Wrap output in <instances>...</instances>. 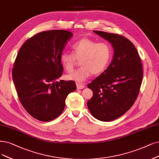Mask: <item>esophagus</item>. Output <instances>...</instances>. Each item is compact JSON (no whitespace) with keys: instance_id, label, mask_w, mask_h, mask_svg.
<instances>
[{"instance_id":"1","label":"esophagus","mask_w":159,"mask_h":159,"mask_svg":"<svg viewBox=\"0 0 159 159\" xmlns=\"http://www.w3.org/2000/svg\"><path fill=\"white\" fill-rule=\"evenodd\" d=\"M76 88H77L78 90H80V89H83L85 87V85L83 84H80V83H76Z\"/></svg>"}]
</instances>
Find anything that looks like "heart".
<instances>
[{
	"instance_id": "obj_1",
	"label": "heart",
	"mask_w": 159,
	"mask_h": 159,
	"mask_svg": "<svg viewBox=\"0 0 159 159\" xmlns=\"http://www.w3.org/2000/svg\"><path fill=\"white\" fill-rule=\"evenodd\" d=\"M72 52H63L60 62L67 72L73 69L76 60L81 67L66 76L67 80L77 83L84 82L93 75H99L106 69L112 58L113 50L107 42L98 43L89 38H83L72 46Z\"/></svg>"
}]
</instances>
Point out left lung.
<instances>
[{"mask_svg": "<svg viewBox=\"0 0 159 159\" xmlns=\"http://www.w3.org/2000/svg\"><path fill=\"white\" fill-rule=\"evenodd\" d=\"M93 32L111 43L114 55L104 72L88 84L93 96L87 105L93 116L108 122L124 115L136 100L143 79V67L130 40L120 34Z\"/></svg>", "mask_w": 159, "mask_h": 159, "instance_id": "1", "label": "left lung"}]
</instances>
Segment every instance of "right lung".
Returning a JSON list of instances; mask_svg holds the SVG:
<instances>
[{"label":"right lung","instance_id":"right-lung-1","mask_svg":"<svg viewBox=\"0 0 159 159\" xmlns=\"http://www.w3.org/2000/svg\"><path fill=\"white\" fill-rule=\"evenodd\" d=\"M73 33L51 30L37 33L21 47L12 69V79L23 107L43 122L60 116L66 99L76 89L73 80L56 81L63 67L60 55Z\"/></svg>","mask_w":159,"mask_h":159}]
</instances>
